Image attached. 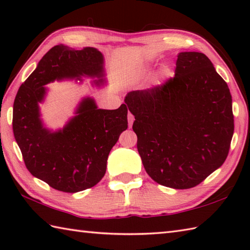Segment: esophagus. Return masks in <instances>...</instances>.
Returning a JSON list of instances; mask_svg holds the SVG:
<instances>
[{
    "label": "esophagus",
    "instance_id": "obj_1",
    "mask_svg": "<svg viewBox=\"0 0 250 250\" xmlns=\"http://www.w3.org/2000/svg\"><path fill=\"white\" fill-rule=\"evenodd\" d=\"M128 121H129V128H131L132 125H133V121H134V116L131 113L128 114Z\"/></svg>",
    "mask_w": 250,
    "mask_h": 250
}]
</instances>
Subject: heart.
<instances>
[{"label": "heart", "mask_w": 250, "mask_h": 250, "mask_svg": "<svg viewBox=\"0 0 250 250\" xmlns=\"http://www.w3.org/2000/svg\"><path fill=\"white\" fill-rule=\"evenodd\" d=\"M166 76H167V71L166 70V68H162V70L160 71V77L164 78Z\"/></svg>", "instance_id": "heart-1"}]
</instances>
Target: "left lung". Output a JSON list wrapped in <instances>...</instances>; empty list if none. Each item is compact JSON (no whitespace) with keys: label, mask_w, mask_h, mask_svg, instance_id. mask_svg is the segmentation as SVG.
I'll list each match as a JSON object with an SVG mask.
<instances>
[{"label":"left lung","mask_w":250,"mask_h":250,"mask_svg":"<svg viewBox=\"0 0 250 250\" xmlns=\"http://www.w3.org/2000/svg\"><path fill=\"white\" fill-rule=\"evenodd\" d=\"M125 103L135 118L143 166L156 183L192 188L226 161L234 132L232 97L202 52H179L175 77L129 92Z\"/></svg>","instance_id":"obj_1"}]
</instances>
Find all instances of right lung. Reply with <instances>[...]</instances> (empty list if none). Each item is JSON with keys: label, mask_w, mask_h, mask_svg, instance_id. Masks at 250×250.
Listing matches in <instances>:
<instances>
[{"label": "right lung", "mask_w": 250, "mask_h": 250, "mask_svg": "<svg viewBox=\"0 0 250 250\" xmlns=\"http://www.w3.org/2000/svg\"><path fill=\"white\" fill-rule=\"evenodd\" d=\"M104 58L93 47L82 50L57 45L42 58L33 73L21 84L15 98L13 131L23 161L34 177L51 188L75 193L91 188L103 178L111 148L128 128V107L98 108L94 99L83 98L75 116L62 129H47L40 103L47 94L45 84L83 77L105 83Z\"/></svg>", "instance_id": "add662e5"}]
</instances>
